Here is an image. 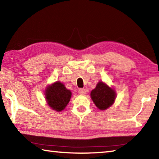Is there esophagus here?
Segmentation results:
<instances>
[{
	"instance_id": "1",
	"label": "esophagus",
	"mask_w": 159,
	"mask_h": 159,
	"mask_svg": "<svg viewBox=\"0 0 159 159\" xmlns=\"http://www.w3.org/2000/svg\"><path fill=\"white\" fill-rule=\"evenodd\" d=\"M85 92H86L85 89H80L79 90V93L80 94L83 95V94H85Z\"/></svg>"
}]
</instances>
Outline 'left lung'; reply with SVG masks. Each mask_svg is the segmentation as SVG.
I'll use <instances>...</instances> for the list:
<instances>
[{
  "label": "left lung",
  "mask_w": 159,
  "mask_h": 159,
  "mask_svg": "<svg viewBox=\"0 0 159 159\" xmlns=\"http://www.w3.org/2000/svg\"><path fill=\"white\" fill-rule=\"evenodd\" d=\"M90 96L96 107L100 110H105L114 103L116 93L113 88H110L102 81H99L96 88L92 90Z\"/></svg>",
  "instance_id": "obj_1"
}]
</instances>
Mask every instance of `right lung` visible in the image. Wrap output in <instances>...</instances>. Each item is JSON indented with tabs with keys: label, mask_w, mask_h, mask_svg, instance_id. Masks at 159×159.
<instances>
[{
	"label": "right lung",
	"mask_w": 159,
	"mask_h": 159,
	"mask_svg": "<svg viewBox=\"0 0 159 159\" xmlns=\"http://www.w3.org/2000/svg\"><path fill=\"white\" fill-rule=\"evenodd\" d=\"M44 94L48 106L56 111H63L71 97V92L58 80L47 86Z\"/></svg>",
	"instance_id": "add662e5"
}]
</instances>
